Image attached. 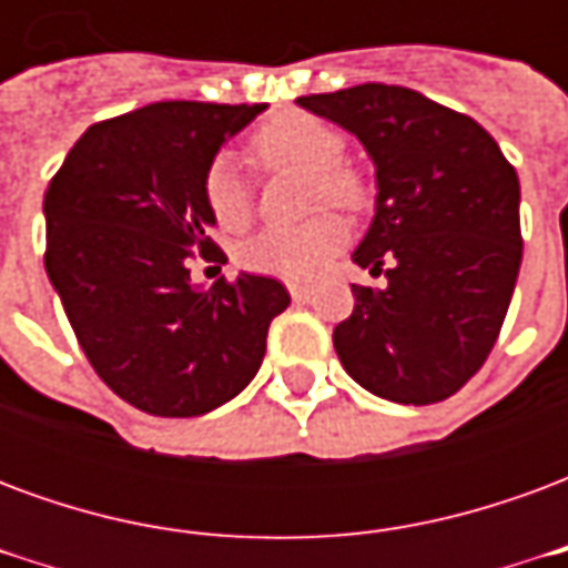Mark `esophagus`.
Instances as JSON below:
<instances>
[{
    "instance_id": "1",
    "label": "esophagus",
    "mask_w": 568,
    "mask_h": 568,
    "mask_svg": "<svg viewBox=\"0 0 568 568\" xmlns=\"http://www.w3.org/2000/svg\"><path fill=\"white\" fill-rule=\"evenodd\" d=\"M288 295L295 297V301H307V297H310V285L292 283V285H288Z\"/></svg>"
}]
</instances>
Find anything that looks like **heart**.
I'll return each mask as SVG.
<instances>
[{"label": "heart", "instance_id": "1", "mask_svg": "<svg viewBox=\"0 0 568 568\" xmlns=\"http://www.w3.org/2000/svg\"><path fill=\"white\" fill-rule=\"evenodd\" d=\"M252 161L264 170H297L310 175L313 206L332 203L341 210H362L368 203L365 175L346 166L344 136L307 112H285L261 124L248 140ZM203 203L224 231H236L252 219V191L231 158H215L203 173ZM346 224L325 212L297 227H267L236 248L240 267L258 276L307 283L344 248Z\"/></svg>", "mask_w": 568, "mask_h": 568}]
</instances>
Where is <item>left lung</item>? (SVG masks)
<instances>
[{
    "instance_id": "8db88e82",
    "label": "left lung",
    "mask_w": 568,
    "mask_h": 568,
    "mask_svg": "<svg viewBox=\"0 0 568 568\" xmlns=\"http://www.w3.org/2000/svg\"><path fill=\"white\" fill-rule=\"evenodd\" d=\"M297 105L356 133L377 166V212L334 328L346 374L398 405H435L487 362L524 258L520 182L475 118L398 84L310 93Z\"/></svg>"
}]
</instances>
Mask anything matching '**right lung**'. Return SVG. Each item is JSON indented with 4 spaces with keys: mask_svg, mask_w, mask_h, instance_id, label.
Returning a JSON list of instances; mask_svg holds the SVG:
<instances>
[{
    "mask_svg": "<svg viewBox=\"0 0 568 568\" xmlns=\"http://www.w3.org/2000/svg\"><path fill=\"white\" fill-rule=\"evenodd\" d=\"M267 105L151 103L84 130L44 191V271L100 381L151 417H200L258 374L280 280L191 283L224 264L203 173Z\"/></svg>",
    "mask_w": 568,
    "mask_h": 568,
    "instance_id": "add662e5",
    "label": "right lung"
}]
</instances>
